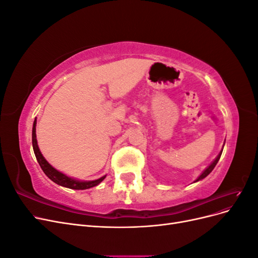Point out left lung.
Masks as SVG:
<instances>
[{"label": "left lung", "mask_w": 258, "mask_h": 258, "mask_svg": "<svg viewBox=\"0 0 258 258\" xmlns=\"http://www.w3.org/2000/svg\"><path fill=\"white\" fill-rule=\"evenodd\" d=\"M222 152H223V150L221 151V153L220 154H218L217 155V157L214 159V161L212 162V163H211V165L204 171V172H202L199 176H198V178L196 179V181H195V182H198V181H200V179H202V178H205L206 176H208L211 172H212V170L214 169V167L216 166V163L218 162V160H220V158H221V155H222Z\"/></svg>", "instance_id": "left-lung-1"}]
</instances>
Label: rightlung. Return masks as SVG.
I'll return each mask as SVG.
<instances>
[{"mask_svg": "<svg viewBox=\"0 0 258 258\" xmlns=\"http://www.w3.org/2000/svg\"><path fill=\"white\" fill-rule=\"evenodd\" d=\"M35 127H36V118L33 122V128H32V145H33V151L35 154V157H36L37 162L40 163L42 170L44 171V173L47 175L52 182H54L58 185L63 186V187H68V188H71V189H88V188H90V187L99 185L105 178V175H104L98 179H95V181H79V179L69 177L68 175H66L62 172H60V171L54 169L52 166L49 165L48 161L44 158V156L42 155L40 148H38Z\"/></svg>", "mask_w": 258, "mask_h": 258, "instance_id": "1", "label": "right lung"}]
</instances>
